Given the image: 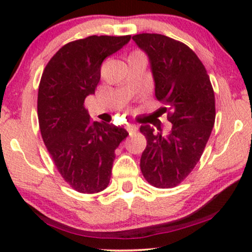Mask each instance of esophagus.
I'll return each mask as SVG.
<instances>
[{
  "label": "esophagus",
  "mask_w": 252,
  "mask_h": 252,
  "mask_svg": "<svg viewBox=\"0 0 252 252\" xmlns=\"http://www.w3.org/2000/svg\"><path fill=\"white\" fill-rule=\"evenodd\" d=\"M126 130H128L129 135H132L134 132H136V130H137V126H135V124H128V126H126Z\"/></svg>",
  "instance_id": "esophagus-1"
}]
</instances>
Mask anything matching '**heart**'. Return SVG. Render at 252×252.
<instances>
[{
  "label": "heart",
  "instance_id": "obj_1",
  "mask_svg": "<svg viewBox=\"0 0 252 252\" xmlns=\"http://www.w3.org/2000/svg\"><path fill=\"white\" fill-rule=\"evenodd\" d=\"M132 54H136V53H132Z\"/></svg>",
  "mask_w": 252,
  "mask_h": 252
}]
</instances>
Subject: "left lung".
<instances>
[{
    "label": "left lung",
    "instance_id": "obj_1",
    "mask_svg": "<svg viewBox=\"0 0 252 252\" xmlns=\"http://www.w3.org/2000/svg\"><path fill=\"white\" fill-rule=\"evenodd\" d=\"M132 40L148 57L155 96L166 105L160 110L172 123L168 132L141 126L147 138L141 170L153 186L172 189L200 160L215 126V92L204 65L189 46L162 34H137Z\"/></svg>",
    "mask_w": 252,
    "mask_h": 252
}]
</instances>
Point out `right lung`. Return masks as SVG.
<instances>
[{
	"label": "right lung",
	"instance_id": "add662e5",
	"mask_svg": "<svg viewBox=\"0 0 252 252\" xmlns=\"http://www.w3.org/2000/svg\"><path fill=\"white\" fill-rule=\"evenodd\" d=\"M130 35H92L63 46L43 70L37 94L40 131L65 181L80 193L108 187L115 149L128 136L123 126L92 122L84 106L94 94L106 57L130 41Z\"/></svg>",
	"mask_w": 252,
	"mask_h": 252
}]
</instances>
